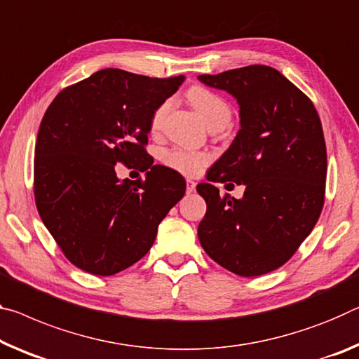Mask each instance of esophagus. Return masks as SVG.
<instances>
[{
  "label": "esophagus",
  "mask_w": 359,
  "mask_h": 359,
  "mask_svg": "<svg viewBox=\"0 0 359 359\" xmlns=\"http://www.w3.org/2000/svg\"><path fill=\"white\" fill-rule=\"evenodd\" d=\"M195 189H196L195 180H191V179L187 180V193H193V191H195Z\"/></svg>",
  "instance_id": "obj_1"
}]
</instances>
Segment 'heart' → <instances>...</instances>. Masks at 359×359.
<instances>
[{
  "instance_id": "1",
  "label": "heart",
  "mask_w": 359,
  "mask_h": 359,
  "mask_svg": "<svg viewBox=\"0 0 359 359\" xmlns=\"http://www.w3.org/2000/svg\"><path fill=\"white\" fill-rule=\"evenodd\" d=\"M190 104L196 108L200 116L204 119L208 126H212L215 123H229L231 118V108L226 104L225 99H222L219 94L212 93L206 88L193 86L187 93ZM170 110V100H164L163 104L156 107L153 111L150 126L153 130L161 129ZM163 163L168 168L177 170L185 175H196L200 174L203 168L209 163V156L200 151H191L185 149H172L163 153Z\"/></svg>"
}]
</instances>
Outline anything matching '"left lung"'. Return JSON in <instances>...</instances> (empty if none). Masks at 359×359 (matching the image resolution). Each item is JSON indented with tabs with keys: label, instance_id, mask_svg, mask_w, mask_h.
Instances as JSON below:
<instances>
[{
	"label": "left lung",
	"instance_id": "obj_1",
	"mask_svg": "<svg viewBox=\"0 0 359 359\" xmlns=\"http://www.w3.org/2000/svg\"><path fill=\"white\" fill-rule=\"evenodd\" d=\"M240 104L235 140L196 191L208 210L198 226L204 251L240 276H259L292 257L316 225L324 204L327 155L313 102L275 68L249 65L200 75ZM245 185L241 201L214 183ZM233 185V184H229Z\"/></svg>",
	"mask_w": 359,
	"mask_h": 359
}]
</instances>
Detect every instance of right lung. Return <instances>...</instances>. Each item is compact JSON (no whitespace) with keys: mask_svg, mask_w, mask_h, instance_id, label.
Segmentation results:
<instances>
[{"mask_svg":"<svg viewBox=\"0 0 359 359\" xmlns=\"http://www.w3.org/2000/svg\"><path fill=\"white\" fill-rule=\"evenodd\" d=\"M184 79L105 68L48 107L35 147V201L78 269L97 276L126 270L150 251L159 222L185 195L184 177L145 150L153 111ZM119 162L147 170L146 179L121 182Z\"/></svg>","mask_w":359,"mask_h":359,"instance_id":"obj_1","label":"right lung"}]
</instances>
